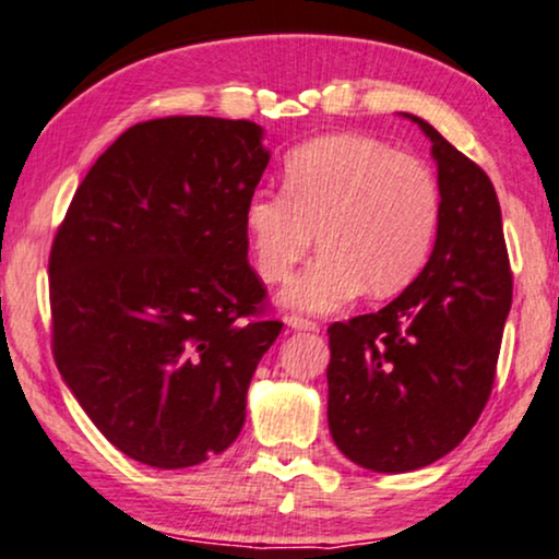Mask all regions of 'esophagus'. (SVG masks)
Here are the masks:
<instances>
[{
	"instance_id": "34e87169",
	"label": "esophagus",
	"mask_w": 559,
	"mask_h": 559,
	"mask_svg": "<svg viewBox=\"0 0 559 559\" xmlns=\"http://www.w3.org/2000/svg\"><path fill=\"white\" fill-rule=\"evenodd\" d=\"M285 324L290 326V330H295V332H319V324L317 321H311V319H304V317H287L285 319Z\"/></svg>"
}]
</instances>
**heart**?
<instances>
[{"instance_id":"heart-1","label":"heart","mask_w":559,"mask_h":559,"mask_svg":"<svg viewBox=\"0 0 559 559\" xmlns=\"http://www.w3.org/2000/svg\"><path fill=\"white\" fill-rule=\"evenodd\" d=\"M442 195L421 159L369 135H321L290 151L282 190H255L242 209L255 269L282 282L311 251L321 253L282 290V304L332 313L360 293L386 298L421 272L435 246Z\"/></svg>"}]
</instances>
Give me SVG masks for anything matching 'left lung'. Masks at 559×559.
Instances as JSON below:
<instances>
[{
	"mask_svg": "<svg viewBox=\"0 0 559 559\" xmlns=\"http://www.w3.org/2000/svg\"><path fill=\"white\" fill-rule=\"evenodd\" d=\"M442 195L435 251L382 311L332 324L330 435L345 457L405 474L463 442L487 405L513 274L495 186L424 122Z\"/></svg>",
	"mask_w": 559,
	"mask_h": 559,
	"instance_id": "left-lung-1",
	"label": "left lung"
}]
</instances>
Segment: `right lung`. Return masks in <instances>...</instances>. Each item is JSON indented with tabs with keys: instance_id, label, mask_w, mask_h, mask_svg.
Wrapping results in <instances>:
<instances>
[{
	"instance_id": "1",
	"label": "right lung",
	"mask_w": 559,
	"mask_h": 559,
	"mask_svg": "<svg viewBox=\"0 0 559 559\" xmlns=\"http://www.w3.org/2000/svg\"><path fill=\"white\" fill-rule=\"evenodd\" d=\"M269 164L248 120L162 117L117 138L78 186L49 255L51 345L85 416L151 468L225 452L282 321L242 222Z\"/></svg>"
}]
</instances>
